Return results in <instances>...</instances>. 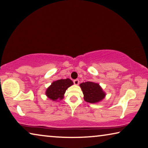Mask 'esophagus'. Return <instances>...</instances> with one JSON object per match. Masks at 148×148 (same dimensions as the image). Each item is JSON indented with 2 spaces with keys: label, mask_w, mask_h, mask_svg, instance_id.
Masks as SVG:
<instances>
[{
  "label": "esophagus",
  "mask_w": 148,
  "mask_h": 148,
  "mask_svg": "<svg viewBox=\"0 0 148 148\" xmlns=\"http://www.w3.org/2000/svg\"><path fill=\"white\" fill-rule=\"evenodd\" d=\"M73 83H74V84H75V85H78L79 83V79H75V80H74V81H73Z\"/></svg>",
  "instance_id": "esophagus-1"
}]
</instances>
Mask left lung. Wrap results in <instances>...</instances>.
<instances>
[{"label":"left lung","instance_id":"left-lung-1","mask_svg":"<svg viewBox=\"0 0 148 148\" xmlns=\"http://www.w3.org/2000/svg\"><path fill=\"white\" fill-rule=\"evenodd\" d=\"M84 95V100L86 102L96 103L105 98L106 94L100 84L94 82H85L80 84Z\"/></svg>","mask_w":148,"mask_h":148}]
</instances>
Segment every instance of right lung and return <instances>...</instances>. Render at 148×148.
Masks as SVG:
<instances>
[{"label":"right lung","mask_w":148,"mask_h":148,"mask_svg":"<svg viewBox=\"0 0 148 148\" xmlns=\"http://www.w3.org/2000/svg\"><path fill=\"white\" fill-rule=\"evenodd\" d=\"M73 84V83L70 79H60L52 82L46 90V96L52 101L62 100L64 98L65 91Z\"/></svg>","instance_id":"obj_1"}]
</instances>
